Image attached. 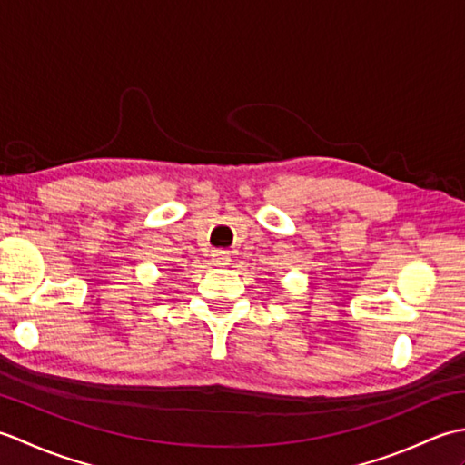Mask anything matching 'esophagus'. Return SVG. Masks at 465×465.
<instances>
[{
  "mask_svg": "<svg viewBox=\"0 0 465 465\" xmlns=\"http://www.w3.org/2000/svg\"><path fill=\"white\" fill-rule=\"evenodd\" d=\"M212 262H213V265H217V268H223V265L230 263V253L223 250H213Z\"/></svg>",
  "mask_w": 465,
  "mask_h": 465,
  "instance_id": "obj_1",
  "label": "esophagus"
}]
</instances>
